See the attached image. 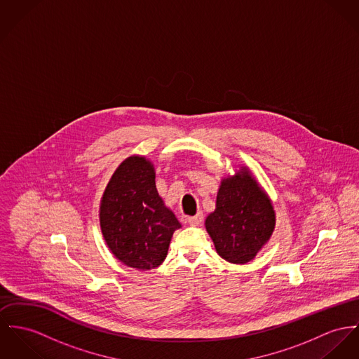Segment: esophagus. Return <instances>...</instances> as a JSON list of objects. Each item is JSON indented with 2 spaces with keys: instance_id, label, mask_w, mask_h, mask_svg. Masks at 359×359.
<instances>
[{
  "instance_id": "obj_1",
  "label": "esophagus",
  "mask_w": 359,
  "mask_h": 359,
  "mask_svg": "<svg viewBox=\"0 0 359 359\" xmlns=\"http://www.w3.org/2000/svg\"><path fill=\"white\" fill-rule=\"evenodd\" d=\"M203 220V215L202 213H198V215H195L193 217H187V222L190 224V225H199L201 222Z\"/></svg>"
}]
</instances>
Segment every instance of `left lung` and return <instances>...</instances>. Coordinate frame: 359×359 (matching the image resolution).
I'll list each match as a JSON object with an SVG mask.
<instances>
[{"label": "left lung", "mask_w": 359, "mask_h": 359, "mask_svg": "<svg viewBox=\"0 0 359 359\" xmlns=\"http://www.w3.org/2000/svg\"><path fill=\"white\" fill-rule=\"evenodd\" d=\"M276 225L272 201L246 166L224 177L216 210L205 226L221 258L231 264H248L271 239Z\"/></svg>", "instance_id": "1"}]
</instances>
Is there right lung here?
I'll return each mask as SVG.
<instances>
[{"mask_svg":"<svg viewBox=\"0 0 359 359\" xmlns=\"http://www.w3.org/2000/svg\"><path fill=\"white\" fill-rule=\"evenodd\" d=\"M100 224L113 255L130 268L160 266L182 225L156 189L150 160L126 158L111 175L100 206Z\"/></svg>","mask_w":359,"mask_h":359,"instance_id":"1","label":"right lung"}]
</instances>
